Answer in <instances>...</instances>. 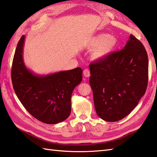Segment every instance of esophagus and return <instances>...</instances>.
I'll list each match as a JSON object with an SVG mask.
<instances>
[{
	"label": "esophagus",
	"instance_id": "1",
	"mask_svg": "<svg viewBox=\"0 0 157 157\" xmlns=\"http://www.w3.org/2000/svg\"><path fill=\"white\" fill-rule=\"evenodd\" d=\"M83 74H84V77L86 78H89L90 75V70L88 69H86L83 71Z\"/></svg>",
	"mask_w": 157,
	"mask_h": 157
}]
</instances>
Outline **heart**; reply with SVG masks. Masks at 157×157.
<instances>
[{"label": "heart", "mask_w": 157, "mask_h": 157, "mask_svg": "<svg viewBox=\"0 0 157 157\" xmlns=\"http://www.w3.org/2000/svg\"><path fill=\"white\" fill-rule=\"evenodd\" d=\"M117 44V39L112 35L99 34L88 41L90 48H93L92 56L96 59H103L114 51Z\"/></svg>", "instance_id": "obj_1"}]
</instances>
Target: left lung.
<instances>
[{"label":"left lung","instance_id":"8db88e82","mask_svg":"<svg viewBox=\"0 0 157 157\" xmlns=\"http://www.w3.org/2000/svg\"><path fill=\"white\" fill-rule=\"evenodd\" d=\"M89 83L97 115L115 122L128 115L144 95L148 79V55L130 34L121 51L90 64Z\"/></svg>","mask_w":157,"mask_h":157}]
</instances>
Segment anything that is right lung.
Here are the masks:
<instances>
[{
	"instance_id": "obj_1",
	"label": "right lung",
	"mask_w": 157,
	"mask_h": 157,
	"mask_svg": "<svg viewBox=\"0 0 157 157\" xmlns=\"http://www.w3.org/2000/svg\"><path fill=\"white\" fill-rule=\"evenodd\" d=\"M25 37L19 41L13 57L11 79L15 94L30 114L47 124L62 122L71 113L73 90L82 80L80 67L46 75H39L25 66L23 46Z\"/></svg>"
}]
</instances>
